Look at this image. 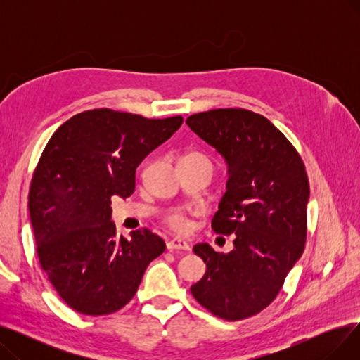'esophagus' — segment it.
Masks as SVG:
<instances>
[{
  "mask_svg": "<svg viewBox=\"0 0 360 360\" xmlns=\"http://www.w3.org/2000/svg\"><path fill=\"white\" fill-rule=\"evenodd\" d=\"M166 247H167V250H170V251H174V250L190 251V245H188V242H185V240H182V239H178V238L170 239V240L166 243Z\"/></svg>",
  "mask_w": 360,
  "mask_h": 360,
  "instance_id": "esophagus-1",
  "label": "esophagus"
}]
</instances>
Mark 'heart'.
I'll return each mask as SVG.
<instances>
[{"label": "heart", "instance_id": "heart-1", "mask_svg": "<svg viewBox=\"0 0 360 360\" xmlns=\"http://www.w3.org/2000/svg\"><path fill=\"white\" fill-rule=\"evenodd\" d=\"M195 158H207V156H204L202 153H198V151H188V153H185L179 160H188V159H195ZM166 223L170 226V228H174L176 231H184L186 229L188 220L182 212H172L166 216Z\"/></svg>", "mask_w": 360, "mask_h": 360}]
</instances>
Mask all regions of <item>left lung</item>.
<instances>
[{"instance_id":"8db88e82","label":"left lung","mask_w":360,"mask_h":360,"mask_svg":"<svg viewBox=\"0 0 360 360\" xmlns=\"http://www.w3.org/2000/svg\"><path fill=\"white\" fill-rule=\"evenodd\" d=\"M186 124L228 163L229 179L212 228L235 235L228 254L195 245L207 270L191 293L221 319L250 318L276 299L305 250V165L285 134L252 110L212 109L188 117Z\"/></svg>"}]
</instances>
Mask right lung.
I'll use <instances>...</instances> for the list:
<instances>
[{
	"label": "right lung",
	"mask_w": 360,
	"mask_h": 360,
	"mask_svg": "<svg viewBox=\"0 0 360 360\" xmlns=\"http://www.w3.org/2000/svg\"><path fill=\"white\" fill-rule=\"evenodd\" d=\"M182 122L101 108L71 117L49 139L33 172L29 213L41 267L74 311H120L165 251L146 228L117 238L110 198L134 193L137 166Z\"/></svg>",
	"instance_id": "obj_1"
}]
</instances>
